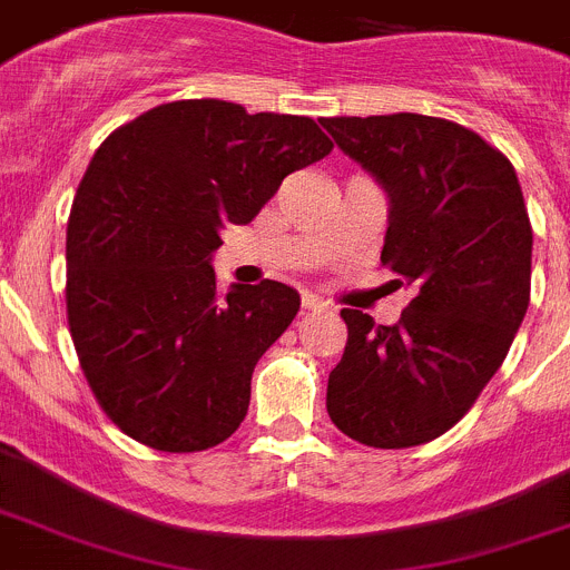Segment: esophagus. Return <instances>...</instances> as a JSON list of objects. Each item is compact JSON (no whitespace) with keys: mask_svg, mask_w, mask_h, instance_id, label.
<instances>
[{"mask_svg":"<svg viewBox=\"0 0 570 570\" xmlns=\"http://www.w3.org/2000/svg\"><path fill=\"white\" fill-rule=\"evenodd\" d=\"M301 306H304V309H309V312H323V309H326V304H323L321 297H315V295H304Z\"/></svg>","mask_w":570,"mask_h":570,"instance_id":"34e87169","label":"esophagus"}]
</instances>
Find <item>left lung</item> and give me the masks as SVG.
<instances>
[{"label":"left lung","instance_id":"obj_1","mask_svg":"<svg viewBox=\"0 0 570 570\" xmlns=\"http://www.w3.org/2000/svg\"><path fill=\"white\" fill-rule=\"evenodd\" d=\"M389 198L381 261L412 289L397 323L341 309L326 412L346 438L409 449L449 432L509 355L531 297V222L511 161L454 121L323 119Z\"/></svg>","mask_w":570,"mask_h":570}]
</instances>
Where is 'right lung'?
Segmentation results:
<instances>
[{
	"label": "right lung",
	"mask_w": 570,
	"mask_h": 570,
	"mask_svg": "<svg viewBox=\"0 0 570 570\" xmlns=\"http://www.w3.org/2000/svg\"><path fill=\"white\" fill-rule=\"evenodd\" d=\"M332 153L306 116L158 105L105 138L68 222V323L107 417L156 451H204L247 417L255 363L301 309L278 281L215 286L227 224Z\"/></svg>",
	"instance_id": "right-lung-1"
}]
</instances>
